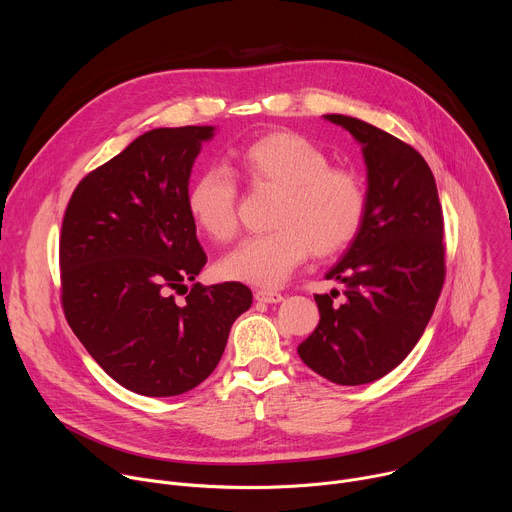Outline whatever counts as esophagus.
<instances>
[{"label":"esophagus","mask_w":512,"mask_h":512,"mask_svg":"<svg viewBox=\"0 0 512 512\" xmlns=\"http://www.w3.org/2000/svg\"><path fill=\"white\" fill-rule=\"evenodd\" d=\"M255 300L261 304H279L283 302V296L279 291H271V289H257L255 291Z\"/></svg>","instance_id":"esophagus-1"}]
</instances>
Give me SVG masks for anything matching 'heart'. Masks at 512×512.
Wrapping results in <instances>:
<instances>
[{"label": "heart", "mask_w": 512, "mask_h": 512, "mask_svg": "<svg viewBox=\"0 0 512 512\" xmlns=\"http://www.w3.org/2000/svg\"><path fill=\"white\" fill-rule=\"evenodd\" d=\"M239 174L251 186L279 190L269 216V233L245 239L218 263V273L255 287L281 285L304 259L346 249L367 216V188L312 139L294 131H273L247 141L233 154ZM237 184L229 170L210 166L190 184L186 206L196 227L214 241L237 233Z\"/></svg>", "instance_id": "heart-1"}]
</instances>
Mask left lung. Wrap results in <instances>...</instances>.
I'll return each mask as SVG.
<instances>
[{"label":"left lung","instance_id":"1","mask_svg":"<svg viewBox=\"0 0 512 512\" xmlns=\"http://www.w3.org/2000/svg\"><path fill=\"white\" fill-rule=\"evenodd\" d=\"M346 129L367 166V216L326 279L344 283L316 294L320 322L298 346L308 367L336 385H367L421 338L446 277L444 216L433 174L411 145L348 115H324Z\"/></svg>","mask_w":512,"mask_h":512}]
</instances>
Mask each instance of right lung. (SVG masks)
Masks as SVG:
<instances>
[{
    "label": "right lung",
    "instance_id": "1",
    "mask_svg": "<svg viewBox=\"0 0 512 512\" xmlns=\"http://www.w3.org/2000/svg\"><path fill=\"white\" fill-rule=\"evenodd\" d=\"M212 137V125L145 131L85 176L64 212V316L99 367L137 395L200 385L253 302L239 281L186 285L206 265L186 194ZM174 290L187 294L182 303Z\"/></svg>",
    "mask_w": 512,
    "mask_h": 512
}]
</instances>
